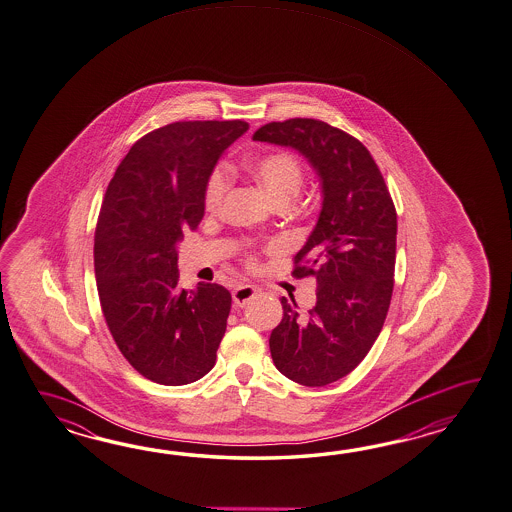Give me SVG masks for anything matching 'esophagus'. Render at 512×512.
Listing matches in <instances>:
<instances>
[{
	"label": "esophagus",
	"instance_id": "1",
	"mask_svg": "<svg viewBox=\"0 0 512 512\" xmlns=\"http://www.w3.org/2000/svg\"><path fill=\"white\" fill-rule=\"evenodd\" d=\"M255 294H257V288L253 284H240L233 290V303L237 307H244Z\"/></svg>",
	"mask_w": 512,
	"mask_h": 512
}]
</instances>
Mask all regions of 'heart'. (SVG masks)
I'll list each match as a JSON object with an SVG mask.
<instances>
[{
	"mask_svg": "<svg viewBox=\"0 0 512 512\" xmlns=\"http://www.w3.org/2000/svg\"><path fill=\"white\" fill-rule=\"evenodd\" d=\"M253 178L261 183L262 189L275 204L290 202L299 194L305 183L303 163L290 152L277 150L262 154L250 161ZM229 172L226 167H216L209 174L204 189V207L209 213H216L228 193ZM248 264H255L253 257L246 259Z\"/></svg>",
	"mask_w": 512,
	"mask_h": 512,
	"instance_id": "heart-1",
	"label": "heart"
}]
</instances>
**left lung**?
<instances>
[{
	"label": "left lung",
	"mask_w": 512,
	"mask_h": 512,
	"mask_svg": "<svg viewBox=\"0 0 512 512\" xmlns=\"http://www.w3.org/2000/svg\"><path fill=\"white\" fill-rule=\"evenodd\" d=\"M253 139L297 148L323 182L318 224L292 270L318 281V303L301 314L283 297L270 351L286 378L327 386L364 360L384 327L395 284V204L369 150L336 126L296 117L261 126Z\"/></svg>",
	"instance_id": "8db88e82"
}]
</instances>
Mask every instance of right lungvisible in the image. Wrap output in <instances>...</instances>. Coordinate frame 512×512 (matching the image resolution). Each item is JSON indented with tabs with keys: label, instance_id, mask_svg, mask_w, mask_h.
<instances>
[{
	"label": "right lung",
	"instance_id": "add662e5",
	"mask_svg": "<svg viewBox=\"0 0 512 512\" xmlns=\"http://www.w3.org/2000/svg\"><path fill=\"white\" fill-rule=\"evenodd\" d=\"M246 121H178L137 139L97 218L93 262L103 316L139 375L163 386L200 380L215 365L231 294L220 284L178 290L176 242L204 216V189Z\"/></svg>",
	"mask_w": 512,
	"mask_h": 512
}]
</instances>
